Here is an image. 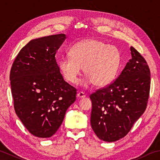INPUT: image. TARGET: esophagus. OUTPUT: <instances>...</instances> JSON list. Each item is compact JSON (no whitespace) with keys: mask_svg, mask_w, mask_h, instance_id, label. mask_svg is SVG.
I'll return each mask as SVG.
<instances>
[{"mask_svg":"<svg viewBox=\"0 0 160 160\" xmlns=\"http://www.w3.org/2000/svg\"><path fill=\"white\" fill-rule=\"evenodd\" d=\"M77 97L79 98H82L85 97V93L82 92H79L78 93Z\"/></svg>","mask_w":160,"mask_h":160,"instance_id":"obj_1","label":"esophagus"}]
</instances>
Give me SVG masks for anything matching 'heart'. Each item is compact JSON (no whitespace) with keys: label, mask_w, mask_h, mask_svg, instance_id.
Masks as SVG:
<instances>
[{"label":"heart","mask_w":160,"mask_h":160,"mask_svg":"<svg viewBox=\"0 0 160 160\" xmlns=\"http://www.w3.org/2000/svg\"><path fill=\"white\" fill-rule=\"evenodd\" d=\"M68 54L70 57L59 60V68L64 80L71 84L77 82L84 68L88 75L87 84L106 86L114 79L120 63V52L117 48L95 38L75 43Z\"/></svg>","instance_id":"b5f03b06"}]
</instances>
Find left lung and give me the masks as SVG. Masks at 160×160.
I'll return each mask as SVG.
<instances>
[{"mask_svg":"<svg viewBox=\"0 0 160 160\" xmlns=\"http://www.w3.org/2000/svg\"><path fill=\"white\" fill-rule=\"evenodd\" d=\"M132 59L114 82L90 95L92 128L101 140L114 142L125 136L146 109L150 71L144 58L130 48Z\"/></svg>","mask_w":160,"mask_h":160,"instance_id":"obj_1","label":"left lung"}]
</instances>
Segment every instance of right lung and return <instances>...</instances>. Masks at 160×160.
I'll use <instances>...</instances> for the list:
<instances>
[{
	"mask_svg": "<svg viewBox=\"0 0 160 160\" xmlns=\"http://www.w3.org/2000/svg\"><path fill=\"white\" fill-rule=\"evenodd\" d=\"M66 38L61 33L31 40L17 54L10 80L15 112L31 134L50 138L76 99L65 82L55 54Z\"/></svg>",
	"mask_w": 160,
	"mask_h": 160,
	"instance_id": "right-lung-1",
	"label": "right lung"
}]
</instances>
